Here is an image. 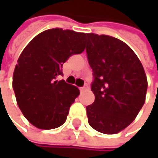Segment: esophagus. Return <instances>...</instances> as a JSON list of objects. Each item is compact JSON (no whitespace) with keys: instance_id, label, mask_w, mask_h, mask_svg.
<instances>
[{"instance_id":"34e87169","label":"esophagus","mask_w":158,"mask_h":158,"mask_svg":"<svg viewBox=\"0 0 158 158\" xmlns=\"http://www.w3.org/2000/svg\"><path fill=\"white\" fill-rule=\"evenodd\" d=\"M79 89H80V91H81V92H83V91L86 89V87H81V88H79Z\"/></svg>"}]
</instances>
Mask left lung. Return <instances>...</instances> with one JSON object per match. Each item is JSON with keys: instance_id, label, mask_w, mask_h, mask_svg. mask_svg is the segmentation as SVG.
<instances>
[{"instance_id": "8db88e82", "label": "left lung", "mask_w": 158, "mask_h": 158, "mask_svg": "<svg viewBox=\"0 0 158 158\" xmlns=\"http://www.w3.org/2000/svg\"><path fill=\"white\" fill-rule=\"evenodd\" d=\"M86 52L95 95L86 107L89 123L100 133L117 134L136 118L145 102L147 79L142 63L128 45L105 35L87 34Z\"/></svg>"}]
</instances>
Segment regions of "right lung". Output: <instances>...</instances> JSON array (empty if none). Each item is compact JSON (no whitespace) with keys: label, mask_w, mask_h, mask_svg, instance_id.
<instances>
[{"label":"right lung","mask_w":158,"mask_h":158,"mask_svg":"<svg viewBox=\"0 0 158 158\" xmlns=\"http://www.w3.org/2000/svg\"><path fill=\"white\" fill-rule=\"evenodd\" d=\"M87 34L62 28L46 30L25 47L14 71L13 88L17 104L30 123L39 129L62 125L79 89L65 80L63 64L85 49Z\"/></svg>","instance_id":"right-lung-1"}]
</instances>
